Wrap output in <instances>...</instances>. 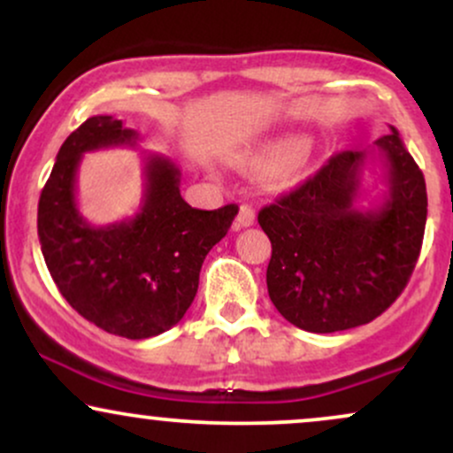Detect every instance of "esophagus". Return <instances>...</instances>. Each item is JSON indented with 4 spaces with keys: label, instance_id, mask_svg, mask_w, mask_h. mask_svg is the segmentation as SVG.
Masks as SVG:
<instances>
[{
    "label": "esophagus",
    "instance_id": "1",
    "mask_svg": "<svg viewBox=\"0 0 453 453\" xmlns=\"http://www.w3.org/2000/svg\"><path fill=\"white\" fill-rule=\"evenodd\" d=\"M256 221V209L251 204H242L236 217V227H249Z\"/></svg>",
    "mask_w": 453,
    "mask_h": 453
}]
</instances>
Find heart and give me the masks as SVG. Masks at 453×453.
I'll use <instances>...</instances> for the list:
<instances>
[{"label":"heart","instance_id":"obj_1","mask_svg":"<svg viewBox=\"0 0 453 453\" xmlns=\"http://www.w3.org/2000/svg\"><path fill=\"white\" fill-rule=\"evenodd\" d=\"M304 140L300 136H279L268 140L266 144L253 150L244 165L251 173H273L274 185L289 187L303 179L306 170V150H303Z\"/></svg>","mask_w":453,"mask_h":453}]
</instances>
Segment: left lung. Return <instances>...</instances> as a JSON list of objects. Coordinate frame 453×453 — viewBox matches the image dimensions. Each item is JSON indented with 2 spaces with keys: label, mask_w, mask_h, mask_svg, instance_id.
<instances>
[{
  "label": "left lung",
  "mask_w": 453,
  "mask_h": 453,
  "mask_svg": "<svg viewBox=\"0 0 453 453\" xmlns=\"http://www.w3.org/2000/svg\"><path fill=\"white\" fill-rule=\"evenodd\" d=\"M371 150H341L292 194L259 211L273 244L268 296L289 324L327 334L368 324L407 288L424 241L428 196L396 127ZM382 164L387 197L355 206L361 168Z\"/></svg>",
  "instance_id": "left-lung-1"
}]
</instances>
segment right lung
Returning <instances> with one entry per match:
<instances>
[{
	"mask_svg": "<svg viewBox=\"0 0 453 453\" xmlns=\"http://www.w3.org/2000/svg\"><path fill=\"white\" fill-rule=\"evenodd\" d=\"M138 134L121 119H87L61 144L38 204V236L50 277L87 321L140 341L179 324L194 303L206 253L230 230L236 204L191 209L180 170L161 155L144 157V194L132 219L91 226L76 204L82 155L134 147Z\"/></svg>",
	"mask_w": 453,
	"mask_h": 453,
	"instance_id": "obj_1",
	"label": "right lung"
}]
</instances>
